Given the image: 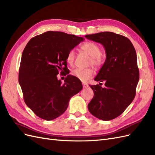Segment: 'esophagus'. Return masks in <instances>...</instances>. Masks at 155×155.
I'll use <instances>...</instances> for the list:
<instances>
[{
    "instance_id": "1",
    "label": "esophagus",
    "mask_w": 155,
    "mask_h": 155,
    "mask_svg": "<svg viewBox=\"0 0 155 155\" xmlns=\"http://www.w3.org/2000/svg\"><path fill=\"white\" fill-rule=\"evenodd\" d=\"M82 86H83V87H84V88L88 87V85L87 84H85V83H82Z\"/></svg>"
}]
</instances>
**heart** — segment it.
Listing matches in <instances>:
<instances>
[{"label":"heart","instance_id":"1","mask_svg":"<svg viewBox=\"0 0 155 155\" xmlns=\"http://www.w3.org/2000/svg\"><path fill=\"white\" fill-rule=\"evenodd\" d=\"M81 49L86 52L91 56L90 64L98 67L102 62V58L101 56V48L95 43L87 41L81 46ZM75 58V51L74 49H71L67 55V62L71 65L73 64ZM73 76L78 78L82 82H86L94 74V71L92 68H75L71 71Z\"/></svg>","mask_w":155,"mask_h":155}]
</instances>
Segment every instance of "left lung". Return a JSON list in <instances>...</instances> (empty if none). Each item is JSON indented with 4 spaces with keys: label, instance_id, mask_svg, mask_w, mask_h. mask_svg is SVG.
<instances>
[{
    "label": "left lung",
    "instance_id": "obj_1",
    "mask_svg": "<svg viewBox=\"0 0 155 155\" xmlns=\"http://www.w3.org/2000/svg\"><path fill=\"white\" fill-rule=\"evenodd\" d=\"M103 45L106 60L94 80L105 82L90 86L94 96L88 104L90 112L99 119L109 121L118 117L129 107L136 95L139 69L135 48L127 38L111 32L85 36Z\"/></svg>",
    "mask_w": 155,
    "mask_h": 155
}]
</instances>
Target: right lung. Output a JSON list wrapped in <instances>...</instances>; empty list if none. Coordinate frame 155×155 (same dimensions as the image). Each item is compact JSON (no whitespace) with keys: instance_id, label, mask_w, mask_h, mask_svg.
I'll return each instance as SVG.
<instances>
[{"instance_id":"obj_1","label":"right lung","mask_w":155,"mask_h":155,"mask_svg":"<svg viewBox=\"0 0 155 155\" xmlns=\"http://www.w3.org/2000/svg\"><path fill=\"white\" fill-rule=\"evenodd\" d=\"M83 40L74 35L48 31L26 45L19 83L26 104L39 117L49 121L59 117L67 110L70 99L82 89L81 81L69 72L64 84L57 74L67 71L68 52Z\"/></svg>"}]
</instances>
